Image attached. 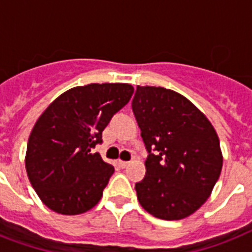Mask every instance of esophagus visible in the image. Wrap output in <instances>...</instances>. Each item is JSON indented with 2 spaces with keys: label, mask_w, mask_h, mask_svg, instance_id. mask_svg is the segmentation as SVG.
Here are the masks:
<instances>
[{
  "label": "esophagus",
  "mask_w": 252,
  "mask_h": 252,
  "mask_svg": "<svg viewBox=\"0 0 252 252\" xmlns=\"http://www.w3.org/2000/svg\"><path fill=\"white\" fill-rule=\"evenodd\" d=\"M119 163H120V166H122L123 168H126V166L129 165V162H126V161H119Z\"/></svg>",
  "instance_id": "34e87169"
}]
</instances>
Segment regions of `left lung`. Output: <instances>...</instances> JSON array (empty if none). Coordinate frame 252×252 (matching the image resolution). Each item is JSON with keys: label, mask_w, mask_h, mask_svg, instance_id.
<instances>
[{"label": "left lung", "mask_w": 252, "mask_h": 252, "mask_svg": "<svg viewBox=\"0 0 252 252\" xmlns=\"http://www.w3.org/2000/svg\"><path fill=\"white\" fill-rule=\"evenodd\" d=\"M132 110L148 150L138 203L161 220H182L203 205L222 168L215 128L186 96L165 87L137 86Z\"/></svg>", "instance_id": "left-lung-1"}]
</instances>
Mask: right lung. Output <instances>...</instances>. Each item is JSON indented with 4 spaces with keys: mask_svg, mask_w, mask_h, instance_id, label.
<instances>
[{
    "mask_svg": "<svg viewBox=\"0 0 252 252\" xmlns=\"http://www.w3.org/2000/svg\"><path fill=\"white\" fill-rule=\"evenodd\" d=\"M133 91L128 84L73 87L37 119L27 144L26 171L49 209L72 216L98 204L115 168L91 149L102 142V132Z\"/></svg>",
    "mask_w": 252,
    "mask_h": 252,
    "instance_id": "right-lung-1",
    "label": "right lung"
}]
</instances>
